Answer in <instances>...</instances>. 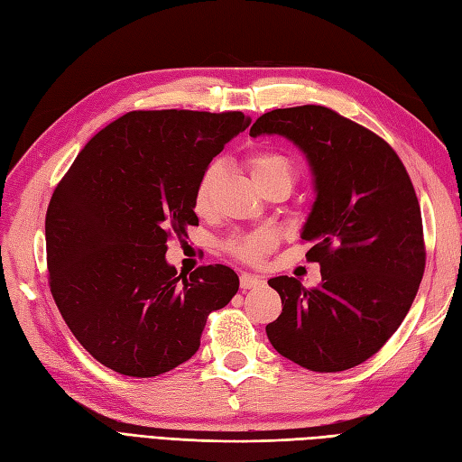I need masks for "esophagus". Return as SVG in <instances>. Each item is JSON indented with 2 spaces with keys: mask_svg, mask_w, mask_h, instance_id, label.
<instances>
[{
  "mask_svg": "<svg viewBox=\"0 0 462 462\" xmlns=\"http://www.w3.org/2000/svg\"><path fill=\"white\" fill-rule=\"evenodd\" d=\"M263 283V279L260 275H253V273H241V289H254L260 287Z\"/></svg>",
  "mask_w": 462,
  "mask_h": 462,
  "instance_id": "obj_1",
  "label": "esophagus"
}]
</instances>
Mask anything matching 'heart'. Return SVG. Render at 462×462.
<instances>
[{
  "instance_id": "obj_1",
  "label": "heart",
  "mask_w": 462,
  "mask_h": 462,
  "mask_svg": "<svg viewBox=\"0 0 462 462\" xmlns=\"http://www.w3.org/2000/svg\"><path fill=\"white\" fill-rule=\"evenodd\" d=\"M246 167L253 175L254 183L262 189L273 180H289L292 185L295 180V165L282 152L262 150L248 156ZM221 177V165L217 162L206 165L200 173L197 185L192 190V209L197 216H208L214 209L216 187ZM275 246V235L268 229H256L248 233H236L226 241L227 253L245 263H260L263 256Z\"/></svg>"
}]
</instances>
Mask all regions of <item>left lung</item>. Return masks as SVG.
<instances>
[{"mask_svg":"<svg viewBox=\"0 0 462 462\" xmlns=\"http://www.w3.org/2000/svg\"><path fill=\"white\" fill-rule=\"evenodd\" d=\"M283 134L309 158L316 202L302 229L321 283L270 279L283 310L265 326L275 351L312 372L374 356L411 310L426 268L412 180L382 136L324 106L268 111L250 136Z\"/></svg>","mask_w":462,"mask_h":462,"instance_id":"1","label":"left lung"}]
</instances>
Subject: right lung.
I'll return each instance as SVG.
<instances>
[{
    "label": "right lung",
    "instance_id": "add662e5",
    "mask_svg": "<svg viewBox=\"0 0 462 462\" xmlns=\"http://www.w3.org/2000/svg\"><path fill=\"white\" fill-rule=\"evenodd\" d=\"M248 125L243 111H129L90 138L55 187L50 291L100 365L131 377L177 368L199 351L208 316L236 295L227 265L177 273L165 250L199 226L194 185Z\"/></svg>",
    "mask_w": 462,
    "mask_h": 462
}]
</instances>
